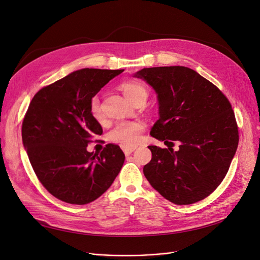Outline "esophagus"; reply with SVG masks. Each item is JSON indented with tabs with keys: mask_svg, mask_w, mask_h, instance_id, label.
I'll return each instance as SVG.
<instances>
[{
	"mask_svg": "<svg viewBox=\"0 0 260 260\" xmlns=\"http://www.w3.org/2000/svg\"><path fill=\"white\" fill-rule=\"evenodd\" d=\"M121 148L125 155H130L136 149V146H121Z\"/></svg>",
	"mask_w": 260,
	"mask_h": 260,
	"instance_id": "obj_1",
	"label": "esophagus"
}]
</instances>
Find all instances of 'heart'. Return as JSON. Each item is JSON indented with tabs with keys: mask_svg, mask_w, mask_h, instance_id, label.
Listing matches in <instances>:
<instances>
[{
	"mask_svg": "<svg viewBox=\"0 0 260 260\" xmlns=\"http://www.w3.org/2000/svg\"><path fill=\"white\" fill-rule=\"evenodd\" d=\"M120 88L129 101L133 102L138 98L147 96L146 89L142 84L135 81H127L121 83ZM90 113L94 119L100 121L103 118L100 100L98 96H93L90 101ZM144 125L138 121H122L118 123L116 127L109 133V138L117 143H120L122 146H133L136 145L141 138V132L143 131Z\"/></svg>",
	"mask_w": 260,
	"mask_h": 260,
	"instance_id": "b5f03b06",
	"label": "heart"
}]
</instances>
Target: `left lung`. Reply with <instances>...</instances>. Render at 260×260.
I'll return each instance as SVG.
<instances>
[{"label": "left lung", "instance_id": "obj_1", "mask_svg": "<svg viewBox=\"0 0 260 260\" xmlns=\"http://www.w3.org/2000/svg\"><path fill=\"white\" fill-rule=\"evenodd\" d=\"M154 89L159 119L151 136L172 146H148L152 159L144 176L157 192L177 205L202 201L229 170L239 144L230 102L215 84L184 66L143 68L135 74ZM172 142L169 143V141Z\"/></svg>", "mask_w": 260, "mask_h": 260}]
</instances>
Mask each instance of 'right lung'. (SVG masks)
<instances>
[{
    "mask_svg": "<svg viewBox=\"0 0 260 260\" xmlns=\"http://www.w3.org/2000/svg\"><path fill=\"white\" fill-rule=\"evenodd\" d=\"M123 69L76 70L41 89L22 121V144L42 185L55 198L84 205L108 190L124 161L120 147L101 154L88 144L103 133L90 113V101Z\"/></svg>",
    "mask_w": 260,
    "mask_h": 260,
    "instance_id": "1",
    "label": "right lung"
}]
</instances>
